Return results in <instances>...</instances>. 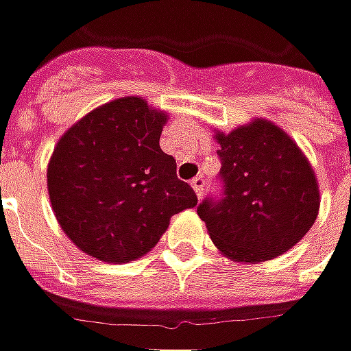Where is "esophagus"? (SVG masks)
<instances>
[{
	"label": "esophagus",
	"mask_w": 351,
	"mask_h": 351,
	"mask_svg": "<svg viewBox=\"0 0 351 351\" xmlns=\"http://www.w3.org/2000/svg\"><path fill=\"white\" fill-rule=\"evenodd\" d=\"M192 189L196 192V196L200 198L202 196V192H204V178L202 176H196V178H192Z\"/></svg>",
	"instance_id": "obj_1"
}]
</instances>
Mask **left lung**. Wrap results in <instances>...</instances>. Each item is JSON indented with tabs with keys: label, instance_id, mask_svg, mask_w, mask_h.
I'll return each mask as SVG.
<instances>
[{
	"label": "left lung",
	"instance_id": "left-lung-1",
	"mask_svg": "<svg viewBox=\"0 0 351 351\" xmlns=\"http://www.w3.org/2000/svg\"><path fill=\"white\" fill-rule=\"evenodd\" d=\"M220 143L223 194L198 204V216L223 255L261 263L289 252L313 228L320 192L298 145L267 119H253Z\"/></svg>",
	"mask_w": 351,
	"mask_h": 351
}]
</instances>
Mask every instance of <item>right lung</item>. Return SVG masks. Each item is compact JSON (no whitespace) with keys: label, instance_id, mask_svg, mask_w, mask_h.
Segmentation results:
<instances>
[{"label":"right lung","instance_id":"obj_1","mask_svg":"<svg viewBox=\"0 0 351 351\" xmlns=\"http://www.w3.org/2000/svg\"><path fill=\"white\" fill-rule=\"evenodd\" d=\"M167 114L139 96L117 98L76 121L54 147L47 186L72 243L106 263L149 253L171 218L198 198L159 145Z\"/></svg>","mask_w":351,"mask_h":351}]
</instances>
